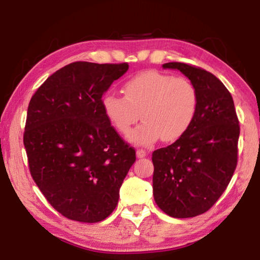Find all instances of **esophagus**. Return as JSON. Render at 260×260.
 <instances>
[{"label":"esophagus","mask_w":260,"mask_h":260,"mask_svg":"<svg viewBox=\"0 0 260 260\" xmlns=\"http://www.w3.org/2000/svg\"><path fill=\"white\" fill-rule=\"evenodd\" d=\"M136 155H137L138 158H143V157H145V156L148 155V152L145 151V150H143V149H137Z\"/></svg>","instance_id":"obj_1"}]
</instances>
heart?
Instances as JSON below:
<instances>
[{"instance_id":"heart-1","label":"heart","mask_w":260,"mask_h":260,"mask_svg":"<svg viewBox=\"0 0 260 260\" xmlns=\"http://www.w3.org/2000/svg\"><path fill=\"white\" fill-rule=\"evenodd\" d=\"M123 92L124 97L106 93L103 110L120 135L130 133L141 113L143 122L129 135V141L137 145H151L161 137L165 142L179 140L197 116L198 90L186 78L144 71L125 81Z\"/></svg>"}]
</instances>
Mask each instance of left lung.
Segmentation results:
<instances>
[{"label":"left lung","mask_w":260,"mask_h":260,"mask_svg":"<svg viewBox=\"0 0 260 260\" xmlns=\"http://www.w3.org/2000/svg\"><path fill=\"white\" fill-rule=\"evenodd\" d=\"M182 72L198 90L194 122L182 137L152 152L154 199L173 218H193L218 201L238 162L240 126L233 98L214 74L184 62L163 63Z\"/></svg>","instance_id":"8db88e82"}]
</instances>
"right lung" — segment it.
I'll list each match as a JSON object with an SVG mask.
<instances>
[{
	"label": "right lung",
	"mask_w": 260,
	"mask_h": 260,
	"mask_svg": "<svg viewBox=\"0 0 260 260\" xmlns=\"http://www.w3.org/2000/svg\"><path fill=\"white\" fill-rule=\"evenodd\" d=\"M127 69V62L69 63L47 78L28 105L23 144L30 175L67 219L108 218L136 161L102 105L103 94Z\"/></svg>",
	"instance_id": "obj_1"
}]
</instances>
